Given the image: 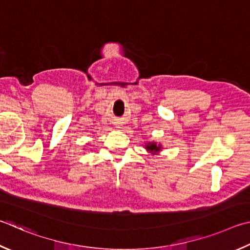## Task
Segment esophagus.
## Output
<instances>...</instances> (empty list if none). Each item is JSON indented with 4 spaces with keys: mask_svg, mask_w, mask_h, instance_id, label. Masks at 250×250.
<instances>
[{
    "mask_svg": "<svg viewBox=\"0 0 250 250\" xmlns=\"http://www.w3.org/2000/svg\"><path fill=\"white\" fill-rule=\"evenodd\" d=\"M118 128H120V127H118Z\"/></svg>",
    "mask_w": 250,
    "mask_h": 250,
    "instance_id": "obj_1",
    "label": "esophagus"
}]
</instances>
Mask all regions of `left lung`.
I'll list each match as a JSON object with an SVG mask.
<instances>
[{
	"label": "left lung",
	"instance_id": "obj_1",
	"mask_svg": "<svg viewBox=\"0 0 250 250\" xmlns=\"http://www.w3.org/2000/svg\"><path fill=\"white\" fill-rule=\"evenodd\" d=\"M145 149L148 152H150L151 155H156L161 150V145H160V144H156L154 142H152V143L150 142V143L145 144Z\"/></svg>",
	"mask_w": 250,
	"mask_h": 250
}]
</instances>
